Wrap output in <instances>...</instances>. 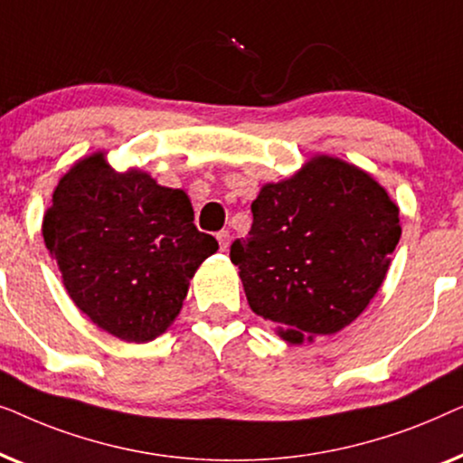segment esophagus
Instances as JSON below:
<instances>
[{
    "label": "esophagus",
    "mask_w": 463,
    "mask_h": 463,
    "mask_svg": "<svg viewBox=\"0 0 463 463\" xmlns=\"http://www.w3.org/2000/svg\"><path fill=\"white\" fill-rule=\"evenodd\" d=\"M217 240H219V249L221 250H227L230 249V240H232V236H230V232H219L217 233Z\"/></svg>",
    "instance_id": "1"
}]
</instances>
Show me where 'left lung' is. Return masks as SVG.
<instances>
[{"mask_svg": "<svg viewBox=\"0 0 463 463\" xmlns=\"http://www.w3.org/2000/svg\"><path fill=\"white\" fill-rule=\"evenodd\" d=\"M252 225L232 244L252 312L288 344L333 335L382 287L401 240L398 206L379 183L339 157L316 156L261 187Z\"/></svg>", "mask_w": 463, "mask_h": 463, "instance_id": "8db88e82", "label": "left lung"}]
</instances>
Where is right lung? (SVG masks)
I'll return each instance as SVG.
<instances>
[{"label": "right lung", "mask_w": 463, "mask_h": 463, "mask_svg": "<svg viewBox=\"0 0 463 463\" xmlns=\"http://www.w3.org/2000/svg\"><path fill=\"white\" fill-rule=\"evenodd\" d=\"M42 233L75 306L135 344L173 325L195 269L219 249L194 225L185 192L137 168L116 173L103 151L59 181Z\"/></svg>", "instance_id": "obj_1"}]
</instances>
